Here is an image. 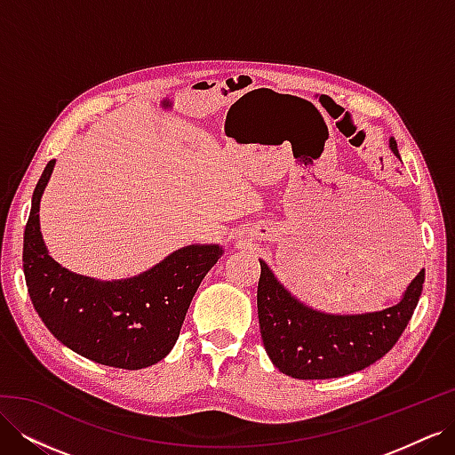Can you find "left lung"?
<instances>
[{
  "instance_id": "8db88e82",
  "label": "left lung",
  "mask_w": 455,
  "mask_h": 455,
  "mask_svg": "<svg viewBox=\"0 0 455 455\" xmlns=\"http://www.w3.org/2000/svg\"><path fill=\"white\" fill-rule=\"evenodd\" d=\"M389 148L396 157L395 139ZM258 319L271 363L296 379H328L353 374L379 361L403 336L419 301L425 269L396 306L364 315H326L288 294L259 259Z\"/></svg>"
}]
</instances>
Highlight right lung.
I'll list each match as a JSON object with an SVG mask.
<instances>
[{"instance_id":"obj_1","label":"right lung","mask_w":455,"mask_h":455,"mask_svg":"<svg viewBox=\"0 0 455 455\" xmlns=\"http://www.w3.org/2000/svg\"><path fill=\"white\" fill-rule=\"evenodd\" d=\"M54 159L34 189L24 229L22 266L39 319L66 347L99 364L139 370L159 363L180 336L201 281L224 254L218 244H189L139 277L102 283L60 267L39 231V201Z\"/></svg>"}]
</instances>
